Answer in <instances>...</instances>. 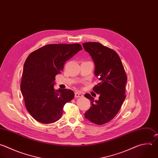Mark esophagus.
<instances>
[{
    "label": "esophagus",
    "instance_id": "1",
    "mask_svg": "<svg viewBox=\"0 0 158 158\" xmlns=\"http://www.w3.org/2000/svg\"><path fill=\"white\" fill-rule=\"evenodd\" d=\"M83 96L82 94H81L80 92H76L75 93V97L76 98H79V97H82Z\"/></svg>",
    "mask_w": 158,
    "mask_h": 158
}]
</instances>
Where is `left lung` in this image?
I'll list each match as a JSON object with an SVG mask.
<instances>
[{
    "label": "left lung",
    "instance_id": "1",
    "mask_svg": "<svg viewBox=\"0 0 158 158\" xmlns=\"http://www.w3.org/2000/svg\"><path fill=\"white\" fill-rule=\"evenodd\" d=\"M95 63L94 74L100 82L93 90L99 94L95 100L89 94L85 97L90 100L92 107L85 113V117L96 125H103L112 120L119 112L125 95L127 76L122 61L117 52L97 42L82 44Z\"/></svg>",
    "mask_w": 158,
    "mask_h": 158
}]
</instances>
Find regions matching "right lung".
I'll use <instances>...</instances> for the list:
<instances>
[{"instance_id": "obj_1", "label": "right lung", "mask_w": 158, "mask_h": 158, "mask_svg": "<svg viewBox=\"0 0 158 158\" xmlns=\"http://www.w3.org/2000/svg\"><path fill=\"white\" fill-rule=\"evenodd\" d=\"M81 49L79 43L49 44L27 57L20 89L27 110L38 122L49 124L58 120L64 105L73 99V90L54 88L55 76L63 70L65 63Z\"/></svg>"}]
</instances>
